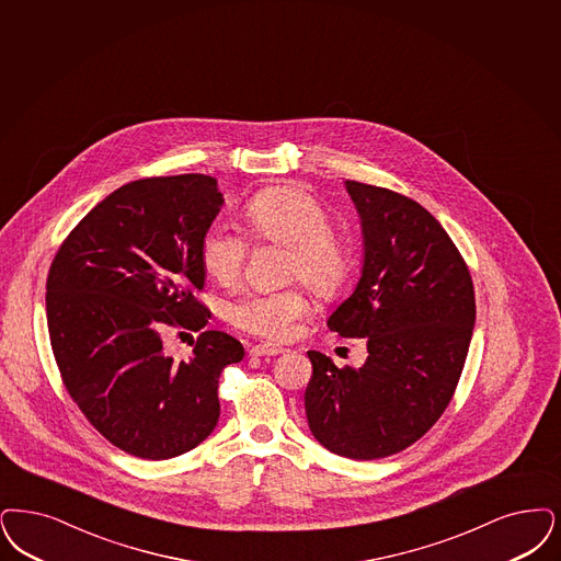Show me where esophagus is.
<instances>
[{
	"mask_svg": "<svg viewBox=\"0 0 561 561\" xmlns=\"http://www.w3.org/2000/svg\"><path fill=\"white\" fill-rule=\"evenodd\" d=\"M282 353H286V348L279 346V344H273V342H261V344H254L250 348L252 357H275V355H282Z\"/></svg>",
	"mask_w": 561,
	"mask_h": 561,
	"instance_id": "esophagus-1",
	"label": "esophagus"
}]
</instances>
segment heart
I'll return each mask as SVG.
<instances>
[{"label":"heart","mask_w":561,"mask_h":561,"mask_svg":"<svg viewBox=\"0 0 561 561\" xmlns=\"http://www.w3.org/2000/svg\"><path fill=\"white\" fill-rule=\"evenodd\" d=\"M248 229L259 242L288 247L284 277L302 279L314 294L334 296L346 282L351 256L344 240L332 229L330 210L300 187H270L254 194L244 206ZM248 240L231 225L213 224L201 240L204 273L225 288L242 282ZM309 311L302 286L248 291L233 300L225 317L252 336L288 340Z\"/></svg>","instance_id":"1"}]
</instances>
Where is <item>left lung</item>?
Returning a JSON list of instances; mask_svg holds the SVG:
<instances>
[{
	"label": "left lung",
	"mask_w": 561,
	"mask_h": 561,
	"mask_svg": "<svg viewBox=\"0 0 561 561\" xmlns=\"http://www.w3.org/2000/svg\"><path fill=\"white\" fill-rule=\"evenodd\" d=\"M346 190L365 261L328 328L365 337L369 355L355 369L309 351L305 409L323 447L367 461L411 447L445 413L468 357L476 296L468 263L422 204L359 181Z\"/></svg>",
	"instance_id": "obj_1"
}]
</instances>
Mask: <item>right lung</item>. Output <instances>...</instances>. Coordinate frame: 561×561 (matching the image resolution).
I'll list each match as a JSON object with an SVG mask.
<instances>
[{
	"instance_id": "1",
	"label": "right lung",
	"mask_w": 561,
	"mask_h": 561,
	"mask_svg": "<svg viewBox=\"0 0 561 561\" xmlns=\"http://www.w3.org/2000/svg\"><path fill=\"white\" fill-rule=\"evenodd\" d=\"M224 204L217 180L131 181L75 225L45 282L51 353L70 399L114 447L139 459L183 455L219 422V376L244 357L204 330L201 240ZM167 329L198 331L193 357L163 353Z\"/></svg>"
}]
</instances>
